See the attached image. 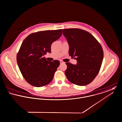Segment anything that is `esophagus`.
I'll return each instance as SVG.
<instances>
[{
	"instance_id": "esophagus-1",
	"label": "esophagus",
	"mask_w": 122,
	"mask_h": 122,
	"mask_svg": "<svg viewBox=\"0 0 122 122\" xmlns=\"http://www.w3.org/2000/svg\"><path fill=\"white\" fill-rule=\"evenodd\" d=\"M60 64H65V62H63V61H61V60L60 61Z\"/></svg>"
}]
</instances>
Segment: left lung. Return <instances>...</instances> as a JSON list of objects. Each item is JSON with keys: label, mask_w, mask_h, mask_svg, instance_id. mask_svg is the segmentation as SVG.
<instances>
[{"label": "left lung", "mask_w": 122, "mask_h": 122, "mask_svg": "<svg viewBox=\"0 0 122 122\" xmlns=\"http://www.w3.org/2000/svg\"><path fill=\"white\" fill-rule=\"evenodd\" d=\"M69 44V54L77 60L76 65L66 63V75L71 82L79 86L90 83L98 73L103 59V49L94 37L79 29H63Z\"/></svg>", "instance_id": "1"}]
</instances>
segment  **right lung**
<instances>
[{
  "instance_id": "obj_1",
  "label": "right lung",
  "mask_w": 122,
  "mask_h": 122,
  "mask_svg": "<svg viewBox=\"0 0 122 122\" xmlns=\"http://www.w3.org/2000/svg\"><path fill=\"white\" fill-rule=\"evenodd\" d=\"M62 34V29L41 31L30 34L23 41L17 54V62L25 80L31 85L42 87L53 80L60 62L49 61L44 56L51 52V44Z\"/></svg>"
}]
</instances>
